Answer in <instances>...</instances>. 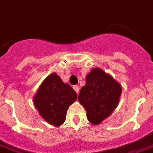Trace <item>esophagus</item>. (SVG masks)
Listing matches in <instances>:
<instances>
[{
  "label": "esophagus",
  "mask_w": 153,
  "mask_h": 153,
  "mask_svg": "<svg viewBox=\"0 0 153 153\" xmlns=\"http://www.w3.org/2000/svg\"><path fill=\"white\" fill-rule=\"evenodd\" d=\"M73 88H74V90L76 91L77 94H79V86H74L73 87Z\"/></svg>",
  "instance_id": "34e87169"
}]
</instances>
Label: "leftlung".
Listing matches in <instances>:
<instances>
[{"mask_svg": "<svg viewBox=\"0 0 153 153\" xmlns=\"http://www.w3.org/2000/svg\"><path fill=\"white\" fill-rule=\"evenodd\" d=\"M121 93L122 86L111 75L102 69H92L79 95L90 123L98 125L110 116L118 106Z\"/></svg>", "mask_w": 153, "mask_h": 153, "instance_id": "obj_1", "label": "left lung"}]
</instances>
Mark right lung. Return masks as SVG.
<instances>
[{"mask_svg":"<svg viewBox=\"0 0 153 153\" xmlns=\"http://www.w3.org/2000/svg\"><path fill=\"white\" fill-rule=\"evenodd\" d=\"M77 94L68 83H64L56 73L46 77L33 96L39 115L51 125L61 126L66 120V111L75 102Z\"/></svg>","mask_w":153,"mask_h":153,"instance_id":"right-lung-1","label":"right lung"}]
</instances>
